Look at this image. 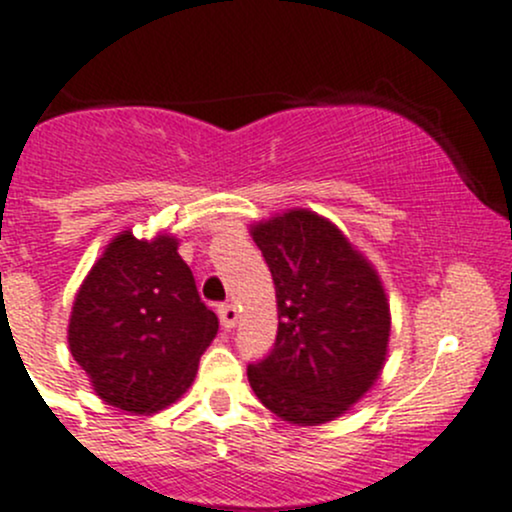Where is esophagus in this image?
<instances>
[{"label":"esophagus","instance_id":"obj_1","mask_svg":"<svg viewBox=\"0 0 512 512\" xmlns=\"http://www.w3.org/2000/svg\"><path fill=\"white\" fill-rule=\"evenodd\" d=\"M219 320H221V325H224L226 330H231L236 325V320H239V310H236V305H231V303H224V305H219Z\"/></svg>","mask_w":512,"mask_h":512}]
</instances>
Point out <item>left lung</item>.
I'll return each instance as SVG.
<instances>
[{
  "label": "left lung",
  "instance_id": "obj_1",
  "mask_svg": "<svg viewBox=\"0 0 512 512\" xmlns=\"http://www.w3.org/2000/svg\"><path fill=\"white\" fill-rule=\"evenodd\" d=\"M271 268L278 335L249 365L263 407L298 426H320L360 402L387 360L389 300L374 266L330 219L288 209L251 224Z\"/></svg>",
  "mask_w": 512,
  "mask_h": 512
}]
</instances>
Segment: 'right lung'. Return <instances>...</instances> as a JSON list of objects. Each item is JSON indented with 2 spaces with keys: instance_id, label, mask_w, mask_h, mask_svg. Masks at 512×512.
<instances>
[{
  "instance_id": "add662e5",
  "label": "right lung",
  "mask_w": 512,
  "mask_h": 512,
  "mask_svg": "<svg viewBox=\"0 0 512 512\" xmlns=\"http://www.w3.org/2000/svg\"><path fill=\"white\" fill-rule=\"evenodd\" d=\"M177 236L120 231L83 278L68 318V350L110 407L152 414L194 382L219 320L177 254Z\"/></svg>"
}]
</instances>
